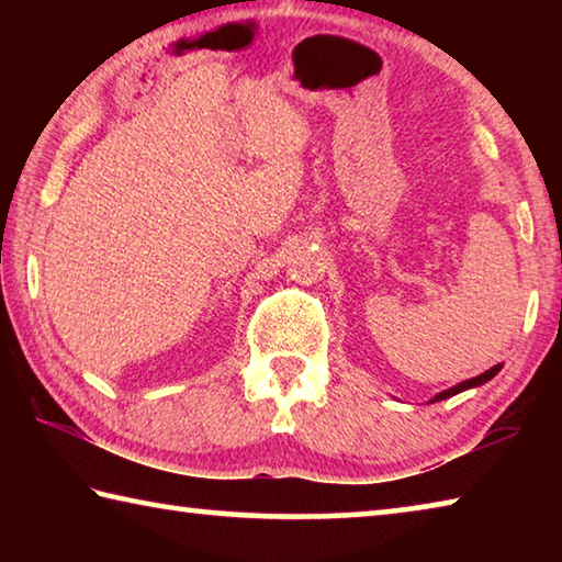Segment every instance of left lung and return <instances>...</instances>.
I'll use <instances>...</instances> for the list:
<instances>
[{
	"label": "left lung",
	"mask_w": 562,
	"mask_h": 562,
	"mask_svg": "<svg viewBox=\"0 0 562 562\" xmlns=\"http://www.w3.org/2000/svg\"><path fill=\"white\" fill-rule=\"evenodd\" d=\"M501 372V364H496V367H491L488 372H483V374H479V376H473V379H465V382H461V384H456L453 389H446V392H441V394H436V398L434 402H441V398H449V396H453V394H459V392H465V389H473V386H481V384H486L488 379H493Z\"/></svg>",
	"instance_id": "1"
}]
</instances>
